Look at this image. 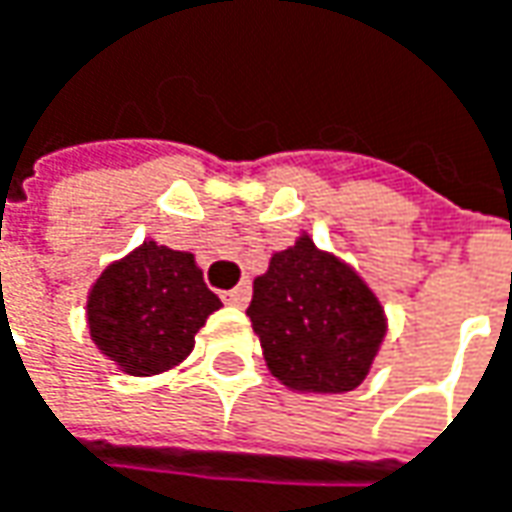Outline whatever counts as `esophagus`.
Wrapping results in <instances>:
<instances>
[{
	"label": "esophagus",
	"mask_w": 512,
	"mask_h": 512,
	"mask_svg": "<svg viewBox=\"0 0 512 512\" xmlns=\"http://www.w3.org/2000/svg\"><path fill=\"white\" fill-rule=\"evenodd\" d=\"M249 295H252V286H249L246 280H240L234 289L223 292V300H226V303H232V306H246V303H249Z\"/></svg>",
	"instance_id": "34e87169"
}]
</instances>
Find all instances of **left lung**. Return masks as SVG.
<instances>
[{"mask_svg": "<svg viewBox=\"0 0 512 512\" xmlns=\"http://www.w3.org/2000/svg\"><path fill=\"white\" fill-rule=\"evenodd\" d=\"M246 315L269 372L283 387L315 395L361 387L387 335L375 292L309 234L272 255Z\"/></svg>", "mask_w": 512, "mask_h": 512, "instance_id": "1", "label": "left lung"}]
</instances>
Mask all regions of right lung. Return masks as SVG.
I'll return each mask as SVG.
<instances>
[{
    "label": "right lung",
    "mask_w": 512,
    "mask_h": 512,
    "mask_svg": "<svg viewBox=\"0 0 512 512\" xmlns=\"http://www.w3.org/2000/svg\"><path fill=\"white\" fill-rule=\"evenodd\" d=\"M223 303L194 255L145 240L105 266L88 292V332L125 375H160L189 358L194 335Z\"/></svg>",
    "instance_id": "1"
}]
</instances>
